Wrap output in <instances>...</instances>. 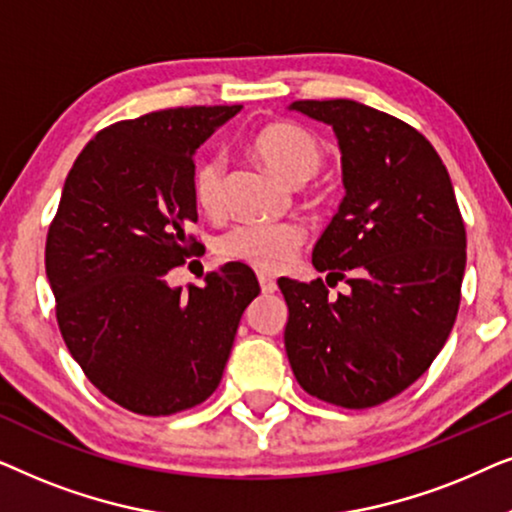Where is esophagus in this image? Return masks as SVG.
Instances as JSON below:
<instances>
[{
	"label": "esophagus",
	"instance_id": "obj_1",
	"mask_svg": "<svg viewBox=\"0 0 512 512\" xmlns=\"http://www.w3.org/2000/svg\"><path fill=\"white\" fill-rule=\"evenodd\" d=\"M258 284H261L263 293H275V289H277L275 277H270L268 272H258Z\"/></svg>",
	"mask_w": 512,
	"mask_h": 512
}]
</instances>
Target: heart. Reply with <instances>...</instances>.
<instances>
[{
    "mask_svg": "<svg viewBox=\"0 0 512 512\" xmlns=\"http://www.w3.org/2000/svg\"><path fill=\"white\" fill-rule=\"evenodd\" d=\"M251 149L272 172L293 186H303L324 165V146L305 128L293 123H275L258 130ZM226 160L207 156L193 172V198L202 212L219 214L223 207ZM305 240L296 223H240L221 237L219 256L242 261L261 270H279L291 261Z\"/></svg>",
    "mask_w": 512,
    "mask_h": 512,
    "instance_id": "heart-1",
    "label": "heart"
}]
</instances>
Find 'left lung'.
I'll list each match as a JSON object with an SVG mask.
<instances>
[{
    "mask_svg": "<svg viewBox=\"0 0 512 512\" xmlns=\"http://www.w3.org/2000/svg\"><path fill=\"white\" fill-rule=\"evenodd\" d=\"M291 109L333 125L347 195L312 251L324 279L282 277L284 347L300 387L340 408H373L419 380L459 312L466 228L443 160L401 118L354 100Z\"/></svg>",
    "mask_w": 512,
    "mask_h": 512,
    "instance_id": "1",
    "label": "left lung"
}]
</instances>
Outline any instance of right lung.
Segmentation results:
<instances>
[{
  "mask_svg": "<svg viewBox=\"0 0 512 512\" xmlns=\"http://www.w3.org/2000/svg\"><path fill=\"white\" fill-rule=\"evenodd\" d=\"M240 107H174L118 121L83 146L46 237L62 340L104 396L174 415L219 387L237 326L261 286L244 263L172 289L198 254L193 153Z\"/></svg>",
  "mask_w": 512,
  "mask_h": 512,
  "instance_id": "add662e5",
  "label": "right lung"
}]
</instances>
